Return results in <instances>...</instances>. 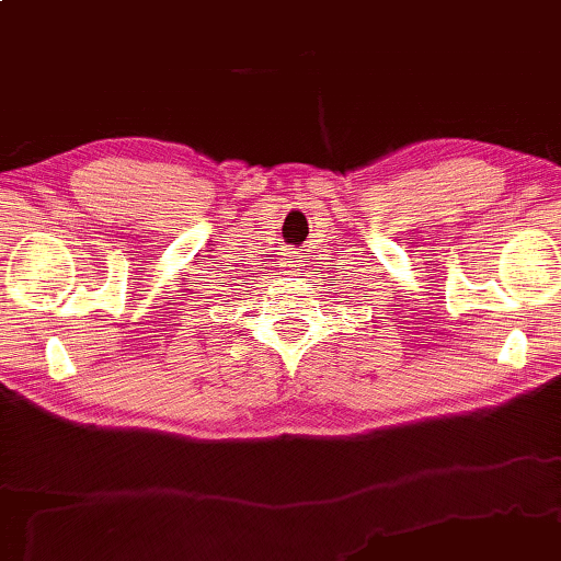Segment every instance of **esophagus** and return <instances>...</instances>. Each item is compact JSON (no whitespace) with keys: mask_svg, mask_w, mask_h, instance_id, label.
Listing matches in <instances>:
<instances>
[{"mask_svg":"<svg viewBox=\"0 0 561 561\" xmlns=\"http://www.w3.org/2000/svg\"><path fill=\"white\" fill-rule=\"evenodd\" d=\"M291 263H294V270H298V267L302 265V259H300V255H294V261H291Z\"/></svg>","mask_w":561,"mask_h":561,"instance_id":"34e87169","label":"esophagus"}]
</instances>
